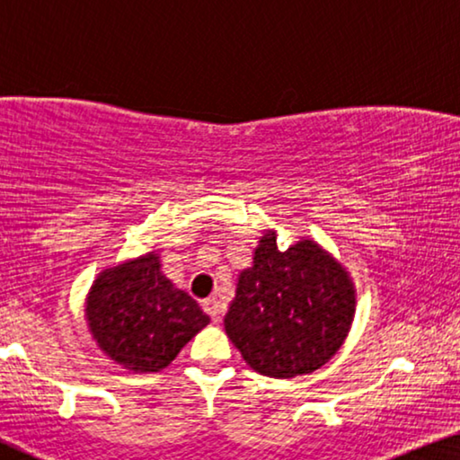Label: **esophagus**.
<instances>
[{
    "label": "esophagus",
    "instance_id": "esophagus-1",
    "mask_svg": "<svg viewBox=\"0 0 460 460\" xmlns=\"http://www.w3.org/2000/svg\"><path fill=\"white\" fill-rule=\"evenodd\" d=\"M202 307H204V312L208 314V316L215 320V322H218L221 320V316H223V304L221 301H218L217 297H208V299H204L202 301Z\"/></svg>",
    "mask_w": 460,
    "mask_h": 460
}]
</instances>
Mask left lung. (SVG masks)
I'll return each instance as SVG.
<instances>
[{
	"label": "left lung",
	"mask_w": 460,
	"mask_h": 460,
	"mask_svg": "<svg viewBox=\"0 0 460 460\" xmlns=\"http://www.w3.org/2000/svg\"><path fill=\"white\" fill-rule=\"evenodd\" d=\"M353 316L355 291L337 260L310 239L280 252L270 231L239 274L225 331L256 372L293 378L339 351Z\"/></svg>",
	"instance_id": "left-lung-1"
}]
</instances>
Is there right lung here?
Wrapping results in <instances>:
<instances>
[{
    "mask_svg": "<svg viewBox=\"0 0 460 460\" xmlns=\"http://www.w3.org/2000/svg\"><path fill=\"white\" fill-rule=\"evenodd\" d=\"M86 320L102 351L134 372H161L210 322L161 272L156 253L101 272L88 293Z\"/></svg>",
    "mask_w": 460,
    "mask_h": 460,
    "instance_id": "right-lung-1",
    "label": "right lung"
}]
</instances>
